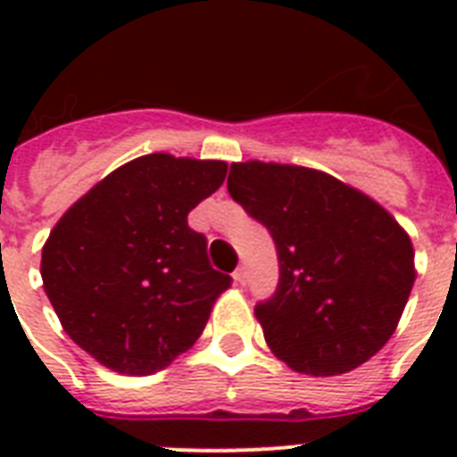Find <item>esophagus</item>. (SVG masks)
Wrapping results in <instances>:
<instances>
[{"mask_svg": "<svg viewBox=\"0 0 457 457\" xmlns=\"http://www.w3.org/2000/svg\"><path fill=\"white\" fill-rule=\"evenodd\" d=\"M232 279H235V285H239V287L246 285V268H244V265H239V268L232 272Z\"/></svg>", "mask_w": 457, "mask_h": 457, "instance_id": "34e87169", "label": "esophagus"}]
</instances>
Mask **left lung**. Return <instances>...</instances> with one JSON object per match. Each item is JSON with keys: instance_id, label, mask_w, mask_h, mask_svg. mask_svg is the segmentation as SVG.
Masks as SVG:
<instances>
[{"instance_id": "1", "label": "left lung", "mask_w": 457, "mask_h": 457, "mask_svg": "<svg viewBox=\"0 0 457 457\" xmlns=\"http://www.w3.org/2000/svg\"><path fill=\"white\" fill-rule=\"evenodd\" d=\"M228 192L278 246V292L256 305L272 353L312 377L370 361L396 332L418 278L396 218L361 189L303 165L232 163Z\"/></svg>"}]
</instances>
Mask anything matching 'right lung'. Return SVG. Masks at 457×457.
<instances>
[{"instance_id": "right-lung-1", "label": "right lung", "mask_w": 457, "mask_h": 457, "mask_svg": "<svg viewBox=\"0 0 457 457\" xmlns=\"http://www.w3.org/2000/svg\"><path fill=\"white\" fill-rule=\"evenodd\" d=\"M225 161L146 154L82 194L42 246V285L71 339L104 368L145 377L199 339L229 275L208 265L187 215Z\"/></svg>"}]
</instances>
